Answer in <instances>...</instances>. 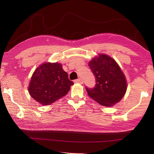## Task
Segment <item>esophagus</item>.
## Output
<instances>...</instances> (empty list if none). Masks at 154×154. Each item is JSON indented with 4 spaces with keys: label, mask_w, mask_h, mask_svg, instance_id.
<instances>
[{
    "label": "esophagus",
    "mask_w": 154,
    "mask_h": 154,
    "mask_svg": "<svg viewBox=\"0 0 154 154\" xmlns=\"http://www.w3.org/2000/svg\"><path fill=\"white\" fill-rule=\"evenodd\" d=\"M75 83H77L83 84V81L79 78V79H76V80H75Z\"/></svg>",
    "instance_id": "obj_1"
}]
</instances>
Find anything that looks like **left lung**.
<instances>
[{
  "instance_id": "left-lung-1",
  "label": "left lung",
  "mask_w": 154,
  "mask_h": 154,
  "mask_svg": "<svg viewBox=\"0 0 154 154\" xmlns=\"http://www.w3.org/2000/svg\"><path fill=\"white\" fill-rule=\"evenodd\" d=\"M88 65L96 79L94 88L86 87L89 96L106 107L120 102L126 92L127 82L125 75L116 61L109 55L100 54Z\"/></svg>"
}]
</instances>
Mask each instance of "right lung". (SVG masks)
Instances as JSON below:
<instances>
[{"label":"right lung","instance_id":"obj_1","mask_svg":"<svg viewBox=\"0 0 154 154\" xmlns=\"http://www.w3.org/2000/svg\"><path fill=\"white\" fill-rule=\"evenodd\" d=\"M73 85L60 63L46 62L32 74L29 83V94L42 105H49L66 95Z\"/></svg>","mask_w":154,"mask_h":154}]
</instances>
